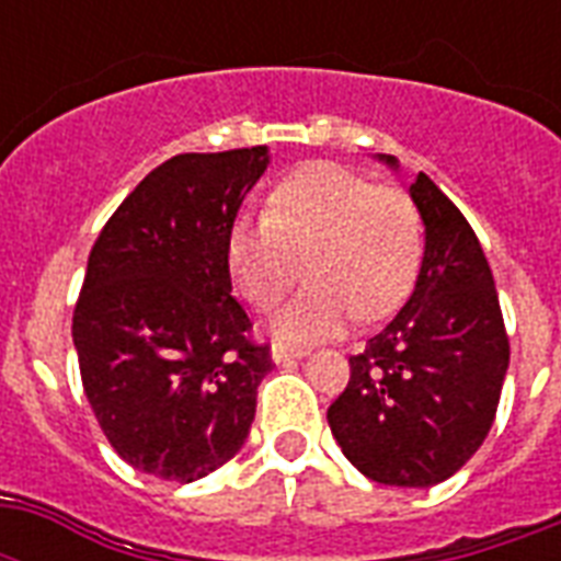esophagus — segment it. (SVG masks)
I'll return each instance as SVG.
<instances>
[{
  "label": "esophagus",
  "mask_w": 561,
  "mask_h": 561,
  "mask_svg": "<svg viewBox=\"0 0 561 561\" xmlns=\"http://www.w3.org/2000/svg\"><path fill=\"white\" fill-rule=\"evenodd\" d=\"M306 350H294V346H285V343H273L271 346V358L276 360V364H288V360H299L306 358Z\"/></svg>",
  "instance_id": "esophagus-1"
}]
</instances>
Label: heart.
<instances>
[{"label":"heart","instance_id":"heart-1","mask_svg":"<svg viewBox=\"0 0 561 561\" xmlns=\"http://www.w3.org/2000/svg\"><path fill=\"white\" fill-rule=\"evenodd\" d=\"M422 264V220L399 188H375L352 171L314 162L282 180L264 218L238 215L227 229V267L259 311L308 285L273 317L288 343L337 337L360 317L375 323L410 297Z\"/></svg>","mask_w":561,"mask_h":561}]
</instances>
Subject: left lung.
Instances as JSON below:
<instances>
[{"label": "left lung", "instance_id": "left-lung-1", "mask_svg": "<svg viewBox=\"0 0 561 561\" xmlns=\"http://www.w3.org/2000/svg\"><path fill=\"white\" fill-rule=\"evenodd\" d=\"M399 171V160L378 153ZM425 227L416 288L329 408L346 460L375 483L425 489L462 469L495 422L510 341L486 255L462 211L427 174L410 183Z\"/></svg>", "mask_w": 561, "mask_h": 561}]
</instances>
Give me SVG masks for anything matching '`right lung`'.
I'll return each mask as SVG.
<instances>
[{"mask_svg": "<svg viewBox=\"0 0 561 561\" xmlns=\"http://www.w3.org/2000/svg\"><path fill=\"white\" fill-rule=\"evenodd\" d=\"M267 165V145L171 157L92 247L72 317L83 392L118 457L145 474L192 483L247 443L273 360L247 341L227 229Z\"/></svg>", "mask_w": 561, "mask_h": 561, "instance_id": "right-lung-1", "label": "right lung"}]
</instances>
